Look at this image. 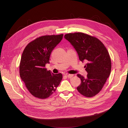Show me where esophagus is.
Here are the masks:
<instances>
[{
    "instance_id": "1",
    "label": "esophagus",
    "mask_w": 128,
    "mask_h": 128,
    "mask_svg": "<svg viewBox=\"0 0 128 128\" xmlns=\"http://www.w3.org/2000/svg\"><path fill=\"white\" fill-rule=\"evenodd\" d=\"M66 76H68V78H70L73 77V75L72 74H66Z\"/></svg>"
}]
</instances>
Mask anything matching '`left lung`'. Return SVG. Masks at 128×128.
<instances>
[{
	"label": "left lung",
	"mask_w": 128,
	"mask_h": 128,
	"mask_svg": "<svg viewBox=\"0 0 128 128\" xmlns=\"http://www.w3.org/2000/svg\"><path fill=\"white\" fill-rule=\"evenodd\" d=\"M64 38L77 51L88 73L86 77L80 74L81 84L77 86L78 92L86 97H92L102 90L111 71V60L107 50L98 38L82 32L70 33Z\"/></svg>",
	"instance_id": "obj_1"
}]
</instances>
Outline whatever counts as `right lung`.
I'll return each mask as SVG.
<instances>
[{"instance_id": "1", "label": "right lung", "mask_w": 128, "mask_h": 128, "mask_svg": "<svg viewBox=\"0 0 128 128\" xmlns=\"http://www.w3.org/2000/svg\"><path fill=\"white\" fill-rule=\"evenodd\" d=\"M63 34L40 37L24 49L20 65V77L32 94L46 98L56 90L62 80L60 73L54 74L45 68L51 52L60 42Z\"/></svg>"}]
</instances>
